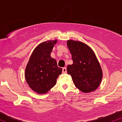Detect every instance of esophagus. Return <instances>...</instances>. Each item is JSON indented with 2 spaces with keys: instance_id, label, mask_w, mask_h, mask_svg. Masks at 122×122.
I'll return each instance as SVG.
<instances>
[{
  "instance_id": "1",
  "label": "esophagus",
  "mask_w": 122,
  "mask_h": 122,
  "mask_svg": "<svg viewBox=\"0 0 122 122\" xmlns=\"http://www.w3.org/2000/svg\"><path fill=\"white\" fill-rule=\"evenodd\" d=\"M67 72V70H66V68L64 67V68H62V73H65Z\"/></svg>"
}]
</instances>
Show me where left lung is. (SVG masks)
Returning a JSON list of instances; mask_svg holds the SVG:
<instances>
[{"label": "left lung", "mask_w": 122, "mask_h": 122, "mask_svg": "<svg viewBox=\"0 0 122 122\" xmlns=\"http://www.w3.org/2000/svg\"><path fill=\"white\" fill-rule=\"evenodd\" d=\"M67 45L72 54L73 64L67 66L75 86L84 93L94 91L102 79L100 64L90 47L79 41L68 40Z\"/></svg>", "instance_id": "obj_1"}]
</instances>
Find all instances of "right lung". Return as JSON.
<instances>
[{"label":"right lung","instance_id":"add662e5","mask_svg":"<svg viewBox=\"0 0 122 122\" xmlns=\"http://www.w3.org/2000/svg\"><path fill=\"white\" fill-rule=\"evenodd\" d=\"M57 40L40 43L34 50L25 70V78L30 88L38 93H46L56 83L62 69L50 56Z\"/></svg>","mask_w":122,"mask_h":122}]
</instances>
